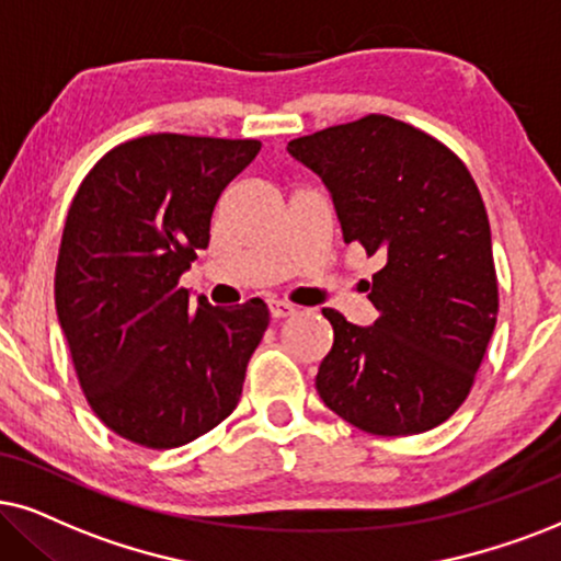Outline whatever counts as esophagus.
Listing matches in <instances>:
<instances>
[{"mask_svg":"<svg viewBox=\"0 0 561 561\" xmlns=\"http://www.w3.org/2000/svg\"><path fill=\"white\" fill-rule=\"evenodd\" d=\"M268 313H272V318H274V321H279V318L295 316V305H289V302H279V300H274V302H268Z\"/></svg>","mask_w":561,"mask_h":561,"instance_id":"esophagus-1","label":"esophagus"}]
</instances>
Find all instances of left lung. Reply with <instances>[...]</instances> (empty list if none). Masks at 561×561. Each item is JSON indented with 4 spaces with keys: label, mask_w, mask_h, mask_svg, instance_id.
Returning <instances> with one entry per match:
<instances>
[{
    "label": "left lung",
    "mask_w": 561,
    "mask_h": 561,
    "mask_svg": "<svg viewBox=\"0 0 561 561\" xmlns=\"http://www.w3.org/2000/svg\"><path fill=\"white\" fill-rule=\"evenodd\" d=\"M287 152L329 188L344 243L380 264L367 285L373 325L323 308L333 346L318 393L373 435L437 427L469 396L497 323L492 232L469 168L378 113L293 139Z\"/></svg>",
    "instance_id": "1"
}]
</instances>
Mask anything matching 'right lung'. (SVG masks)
Listing matches in <instances>:
<instances>
[{
	"mask_svg": "<svg viewBox=\"0 0 561 561\" xmlns=\"http://www.w3.org/2000/svg\"><path fill=\"white\" fill-rule=\"evenodd\" d=\"M256 139L150 134L84 175L56 261V316L105 427L145 448L202 437L232 414L268 325L253 297L211 308L179 287L209 245L211 211Z\"/></svg>",
	"mask_w": 561,
	"mask_h": 561,
	"instance_id": "right-lung-1",
	"label": "right lung"
}]
</instances>
